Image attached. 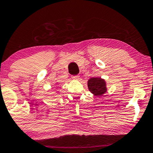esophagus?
I'll use <instances>...</instances> for the list:
<instances>
[{
    "mask_svg": "<svg viewBox=\"0 0 153 153\" xmlns=\"http://www.w3.org/2000/svg\"><path fill=\"white\" fill-rule=\"evenodd\" d=\"M79 78H80V76H79V75H73V76H72V78H73V80H78Z\"/></svg>",
    "mask_w": 153,
    "mask_h": 153,
    "instance_id": "obj_1",
    "label": "esophagus"
}]
</instances>
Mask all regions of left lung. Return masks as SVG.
<instances>
[{"label": "left lung", "mask_w": 153, "mask_h": 153, "mask_svg": "<svg viewBox=\"0 0 153 153\" xmlns=\"http://www.w3.org/2000/svg\"><path fill=\"white\" fill-rule=\"evenodd\" d=\"M89 91L94 96H101L106 92V83L104 79L101 78H91L88 80Z\"/></svg>", "instance_id": "left-lung-1"}]
</instances>
